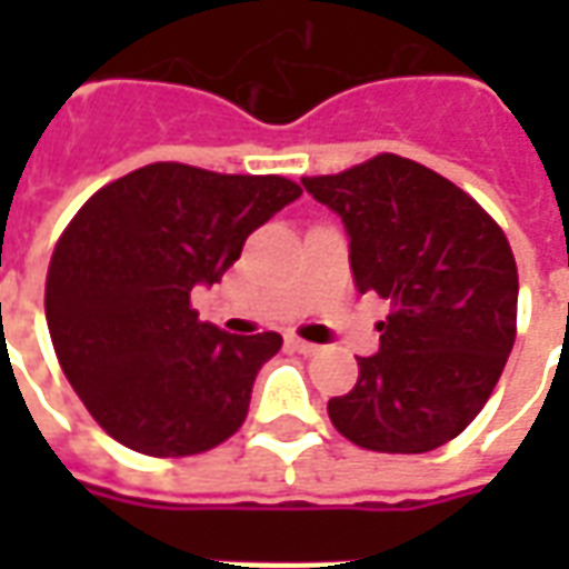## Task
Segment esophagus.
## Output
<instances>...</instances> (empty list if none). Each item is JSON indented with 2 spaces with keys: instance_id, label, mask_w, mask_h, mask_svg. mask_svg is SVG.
Returning <instances> with one entry per match:
<instances>
[{
  "instance_id": "esophagus-1",
  "label": "esophagus",
  "mask_w": 569,
  "mask_h": 569,
  "mask_svg": "<svg viewBox=\"0 0 569 569\" xmlns=\"http://www.w3.org/2000/svg\"><path fill=\"white\" fill-rule=\"evenodd\" d=\"M289 345H292V350H298V353H305V357H313V353H320L322 350L320 345H310V341H301V338H289Z\"/></svg>"
}]
</instances>
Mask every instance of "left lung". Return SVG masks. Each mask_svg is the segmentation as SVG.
I'll return each mask as SVG.
<instances>
[{
	"instance_id": "left-lung-1",
	"label": "left lung",
	"mask_w": 569,
	"mask_h": 569,
	"mask_svg": "<svg viewBox=\"0 0 569 569\" xmlns=\"http://www.w3.org/2000/svg\"><path fill=\"white\" fill-rule=\"evenodd\" d=\"M301 182L341 216L359 292L390 301L381 350L357 357V387L329 399V418L369 451H436L476 420L512 353V247L463 188L399 154Z\"/></svg>"
}]
</instances>
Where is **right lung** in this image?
Returning a JSON list of instances; mask_svg holds the SVG:
<instances>
[{
    "label": "right lung",
    "instance_id": "right-lung-1",
    "mask_svg": "<svg viewBox=\"0 0 569 569\" xmlns=\"http://www.w3.org/2000/svg\"><path fill=\"white\" fill-rule=\"evenodd\" d=\"M301 198L283 176L149 163L100 188L60 234L44 317L60 369L91 418L130 451H210L247 420L277 332L200 322L191 289L212 286L247 237Z\"/></svg>",
    "mask_w": 569,
    "mask_h": 569
}]
</instances>
